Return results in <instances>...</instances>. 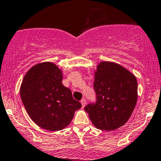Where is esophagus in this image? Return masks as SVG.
I'll return each mask as SVG.
<instances>
[{
    "mask_svg": "<svg viewBox=\"0 0 161 161\" xmlns=\"http://www.w3.org/2000/svg\"><path fill=\"white\" fill-rule=\"evenodd\" d=\"M81 104H82V108L85 107L86 105V99H82V100H81Z\"/></svg>",
    "mask_w": 161,
    "mask_h": 161,
    "instance_id": "obj_1",
    "label": "esophagus"
}]
</instances>
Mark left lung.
<instances>
[{"label":"left lung","instance_id":"8db88e82","mask_svg":"<svg viewBox=\"0 0 161 161\" xmlns=\"http://www.w3.org/2000/svg\"><path fill=\"white\" fill-rule=\"evenodd\" d=\"M96 104L85 110L97 129L110 131L129 120L137 101V80L130 71L116 62H99L94 72Z\"/></svg>","mask_w":161,"mask_h":161}]
</instances>
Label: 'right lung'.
I'll list each match as a JSON object with an SVG mask.
<instances>
[{"mask_svg": "<svg viewBox=\"0 0 161 161\" xmlns=\"http://www.w3.org/2000/svg\"><path fill=\"white\" fill-rule=\"evenodd\" d=\"M62 69L52 62L33 65L26 72L20 95L32 121L42 129L58 131L65 129L82 107L63 86Z\"/></svg>", "mask_w": 161, "mask_h": 161, "instance_id": "obj_1", "label": "right lung"}]
</instances>
